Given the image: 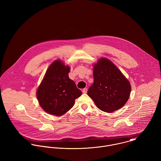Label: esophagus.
<instances>
[{
	"mask_svg": "<svg viewBox=\"0 0 161 161\" xmlns=\"http://www.w3.org/2000/svg\"><path fill=\"white\" fill-rule=\"evenodd\" d=\"M87 91H88V90H87V88H84L83 90V93H87Z\"/></svg>",
	"mask_w": 161,
	"mask_h": 161,
	"instance_id": "esophagus-1",
	"label": "esophagus"
}]
</instances>
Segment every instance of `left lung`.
Segmentation results:
<instances>
[{
    "label": "left lung",
    "mask_w": 161,
    "mask_h": 161,
    "mask_svg": "<svg viewBox=\"0 0 161 161\" xmlns=\"http://www.w3.org/2000/svg\"><path fill=\"white\" fill-rule=\"evenodd\" d=\"M94 83L88 95L100 110L112 113L121 108L128 100L130 85L121 71L110 60L101 58L94 66Z\"/></svg>",
    "instance_id": "obj_1"
}]
</instances>
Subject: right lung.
Returning a JSON list of instances; mask_svg holds the SVG:
<instances>
[{"label":"right lung","mask_w":161,"mask_h":161,"mask_svg":"<svg viewBox=\"0 0 161 161\" xmlns=\"http://www.w3.org/2000/svg\"><path fill=\"white\" fill-rule=\"evenodd\" d=\"M69 67L55 60L48 68L36 91V97L43 109L51 114L62 116L74 105L81 95L75 83L68 77Z\"/></svg>","instance_id":"right-lung-1"}]
</instances>
